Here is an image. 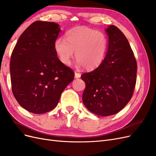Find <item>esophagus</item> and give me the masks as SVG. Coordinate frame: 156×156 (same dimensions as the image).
Listing matches in <instances>:
<instances>
[{"mask_svg": "<svg viewBox=\"0 0 156 156\" xmlns=\"http://www.w3.org/2000/svg\"><path fill=\"white\" fill-rule=\"evenodd\" d=\"M80 77H81V74H80V73H78V72H75V79H78V78H79Z\"/></svg>", "mask_w": 156, "mask_h": 156, "instance_id": "1", "label": "esophagus"}]
</instances>
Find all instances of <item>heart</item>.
I'll return each mask as SVG.
<instances>
[{
    "mask_svg": "<svg viewBox=\"0 0 156 156\" xmlns=\"http://www.w3.org/2000/svg\"><path fill=\"white\" fill-rule=\"evenodd\" d=\"M64 37L56 39L54 49L61 62L69 65L74 55L77 64L87 69H95L105 58L107 40L105 34L86 27L69 30Z\"/></svg>",
    "mask_w": 156,
    "mask_h": 156,
    "instance_id": "b5f03b06",
    "label": "heart"
}]
</instances>
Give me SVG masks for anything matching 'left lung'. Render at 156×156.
Masks as SVG:
<instances>
[{"mask_svg":"<svg viewBox=\"0 0 156 156\" xmlns=\"http://www.w3.org/2000/svg\"><path fill=\"white\" fill-rule=\"evenodd\" d=\"M108 48L104 60L96 69L81 75L86 84L84 105L98 116L120 111L133 96L136 84V62L128 40L115 25L105 29Z\"/></svg>","mask_w":156,"mask_h":156,"instance_id":"obj_1","label":"left lung"}]
</instances>
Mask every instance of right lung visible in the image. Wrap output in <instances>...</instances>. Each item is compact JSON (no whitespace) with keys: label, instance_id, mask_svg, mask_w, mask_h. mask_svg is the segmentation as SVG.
<instances>
[{"label":"right lung","instance_id":"obj_1","mask_svg":"<svg viewBox=\"0 0 156 156\" xmlns=\"http://www.w3.org/2000/svg\"><path fill=\"white\" fill-rule=\"evenodd\" d=\"M59 27L53 22L32 23L20 37L12 54L13 96L23 108L35 114L53 110L74 79L73 71L60 62L54 49Z\"/></svg>","mask_w":156,"mask_h":156}]
</instances>
